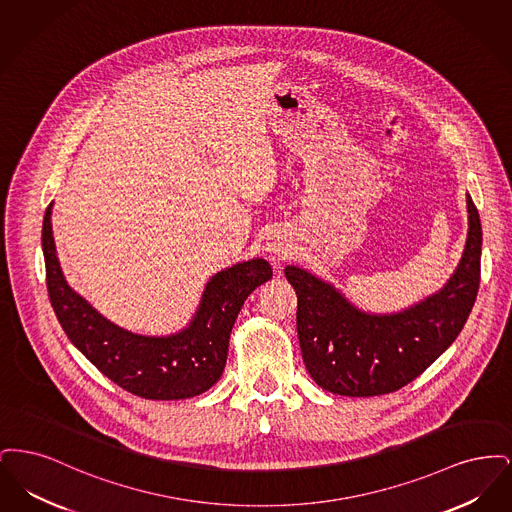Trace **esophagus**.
<instances>
[{
	"mask_svg": "<svg viewBox=\"0 0 512 512\" xmlns=\"http://www.w3.org/2000/svg\"><path fill=\"white\" fill-rule=\"evenodd\" d=\"M268 253L272 259H284L290 253V245L280 242V240H270L267 244Z\"/></svg>",
	"mask_w": 512,
	"mask_h": 512,
	"instance_id": "1",
	"label": "esophagus"
}]
</instances>
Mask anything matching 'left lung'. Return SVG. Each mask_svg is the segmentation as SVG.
<instances>
[{
	"label": "left lung",
	"mask_w": 512,
	"mask_h": 512,
	"mask_svg": "<svg viewBox=\"0 0 512 512\" xmlns=\"http://www.w3.org/2000/svg\"><path fill=\"white\" fill-rule=\"evenodd\" d=\"M466 209L468 234L453 276L438 293L399 313H365L330 282L303 268H284L297 293L303 363L322 390L349 397L401 390L457 340L480 286L482 224L468 194Z\"/></svg>",
	"instance_id": "1"
}]
</instances>
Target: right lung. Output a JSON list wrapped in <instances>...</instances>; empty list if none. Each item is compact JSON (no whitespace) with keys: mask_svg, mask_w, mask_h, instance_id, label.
Listing matches in <instances>:
<instances>
[{"mask_svg":"<svg viewBox=\"0 0 512 512\" xmlns=\"http://www.w3.org/2000/svg\"><path fill=\"white\" fill-rule=\"evenodd\" d=\"M49 203L42 226L49 301L74 347L111 382L144 399H188L215 386L228 355L232 326L247 295L272 278L265 259L217 272L205 286L192 322L171 336L128 332L67 284L55 253Z\"/></svg>","mask_w":512,"mask_h":512,"instance_id":"right-lung-1","label":"right lung"}]
</instances>
